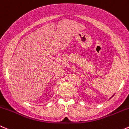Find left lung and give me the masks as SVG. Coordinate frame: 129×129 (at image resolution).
<instances>
[{"label":"left lung","instance_id":"left-lung-1","mask_svg":"<svg viewBox=\"0 0 129 129\" xmlns=\"http://www.w3.org/2000/svg\"><path fill=\"white\" fill-rule=\"evenodd\" d=\"M113 96H112V97H113ZM112 97H111V98H112Z\"/></svg>","mask_w":129,"mask_h":129}]
</instances>
